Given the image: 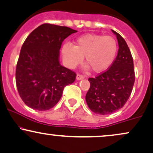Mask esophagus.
Instances as JSON below:
<instances>
[{
    "mask_svg": "<svg viewBox=\"0 0 153 153\" xmlns=\"http://www.w3.org/2000/svg\"><path fill=\"white\" fill-rule=\"evenodd\" d=\"M83 78H84V77L82 76V75L77 74V75H76V79H77V80H82V79H83Z\"/></svg>",
    "mask_w": 153,
    "mask_h": 153,
    "instance_id": "1",
    "label": "esophagus"
}]
</instances>
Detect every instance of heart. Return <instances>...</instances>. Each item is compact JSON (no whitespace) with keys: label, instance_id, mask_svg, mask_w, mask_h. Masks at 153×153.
<instances>
[{"label":"heart","instance_id":"b5f03b06","mask_svg":"<svg viewBox=\"0 0 153 153\" xmlns=\"http://www.w3.org/2000/svg\"><path fill=\"white\" fill-rule=\"evenodd\" d=\"M117 52V43L113 37L87 34L75 41L74 45L62 46V58L69 68H75L83 60L95 73H101L112 65Z\"/></svg>","mask_w":153,"mask_h":153}]
</instances>
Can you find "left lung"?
I'll return each mask as SVG.
<instances>
[{
    "label": "left lung",
    "instance_id": "8db88e82",
    "mask_svg": "<svg viewBox=\"0 0 153 153\" xmlns=\"http://www.w3.org/2000/svg\"><path fill=\"white\" fill-rule=\"evenodd\" d=\"M119 49L112 65L103 73L88 79L91 87L85 95L88 107L100 115L122 108L131 95L135 82L133 59L124 38L115 31Z\"/></svg>",
    "mask_w": 153,
    "mask_h": 153
}]
</instances>
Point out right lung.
<instances>
[{
    "mask_svg": "<svg viewBox=\"0 0 153 153\" xmlns=\"http://www.w3.org/2000/svg\"><path fill=\"white\" fill-rule=\"evenodd\" d=\"M77 30L44 23L30 33L22 45L16 71L18 93L26 105L48 110L58 103L64 88L76 73L59 62V51L67 37Z\"/></svg>",
    "mask_w": 153,
    "mask_h": 153,
    "instance_id": "right-lung-1",
    "label": "right lung"
}]
</instances>
